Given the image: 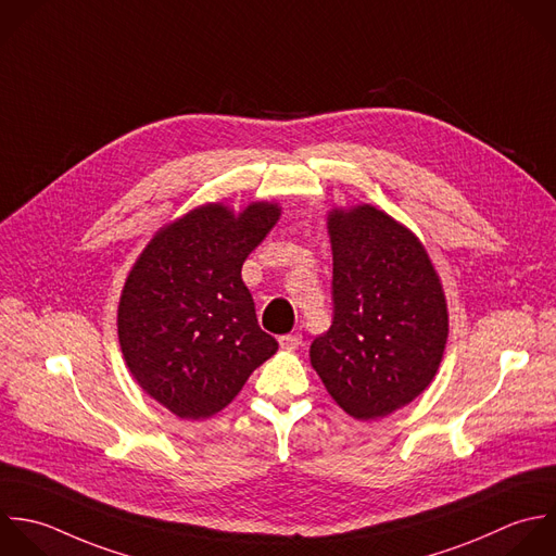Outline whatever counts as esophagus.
<instances>
[{
  "mask_svg": "<svg viewBox=\"0 0 556 556\" xmlns=\"http://www.w3.org/2000/svg\"><path fill=\"white\" fill-rule=\"evenodd\" d=\"M301 342H303V336H301V333H286V336H279L281 349H299Z\"/></svg>",
  "mask_w": 556,
  "mask_h": 556,
  "instance_id": "34e87169",
  "label": "esophagus"
}]
</instances>
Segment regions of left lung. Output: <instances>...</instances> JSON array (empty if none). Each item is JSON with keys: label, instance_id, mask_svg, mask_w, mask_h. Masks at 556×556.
Masks as SVG:
<instances>
[{"label": "left lung", "instance_id": "1", "mask_svg": "<svg viewBox=\"0 0 556 556\" xmlns=\"http://www.w3.org/2000/svg\"><path fill=\"white\" fill-rule=\"evenodd\" d=\"M333 323L312 342V366L353 418H383L435 377L448 314L420 240L372 205L329 214Z\"/></svg>", "mask_w": 556, "mask_h": 556}]
</instances>
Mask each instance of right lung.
<instances>
[{"mask_svg":"<svg viewBox=\"0 0 556 556\" xmlns=\"http://www.w3.org/2000/svg\"><path fill=\"white\" fill-rule=\"evenodd\" d=\"M279 218L275 203L240 216L203 205L160 229L118 303V342L138 386L186 420L227 407L277 351L262 331L242 264Z\"/></svg>","mask_w":556,"mask_h":556,"instance_id":"add662e5","label":"right lung"}]
</instances>
